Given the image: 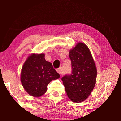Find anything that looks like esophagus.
<instances>
[{
    "mask_svg": "<svg viewBox=\"0 0 121 121\" xmlns=\"http://www.w3.org/2000/svg\"><path fill=\"white\" fill-rule=\"evenodd\" d=\"M56 71H57V72H58L60 75L62 74V69H61V67H60V68H59L58 69H57Z\"/></svg>",
    "mask_w": 121,
    "mask_h": 121,
    "instance_id": "1",
    "label": "esophagus"
}]
</instances>
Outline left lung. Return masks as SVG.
<instances>
[{"mask_svg": "<svg viewBox=\"0 0 121 121\" xmlns=\"http://www.w3.org/2000/svg\"><path fill=\"white\" fill-rule=\"evenodd\" d=\"M72 73L61 79L68 97L74 102L84 101L95 87L97 68L91 52L83 43H78L69 51Z\"/></svg>", "mask_w": 121, "mask_h": 121, "instance_id": "obj_1", "label": "left lung"}]
</instances>
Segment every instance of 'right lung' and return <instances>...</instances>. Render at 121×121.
Returning a JSON list of instances; mask_svg holds the SVG:
<instances>
[{"mask_svg":"<svg viewBox=\"0 0 121 121\" xmlns=\"http://www.w3.org/2000/svg\"><path fill=\"white\" fill-rule=\"evenodd\" d=\"M60 75L52 64L46 61L45 54L33 53L28 57L22 68L21 82L29 95L39 97L47 91L51 81L58 79Z\"/></svg>","mask_w":121,"mask_h":121,"instance_id":"1","label":"right lung"}]
</instances>
